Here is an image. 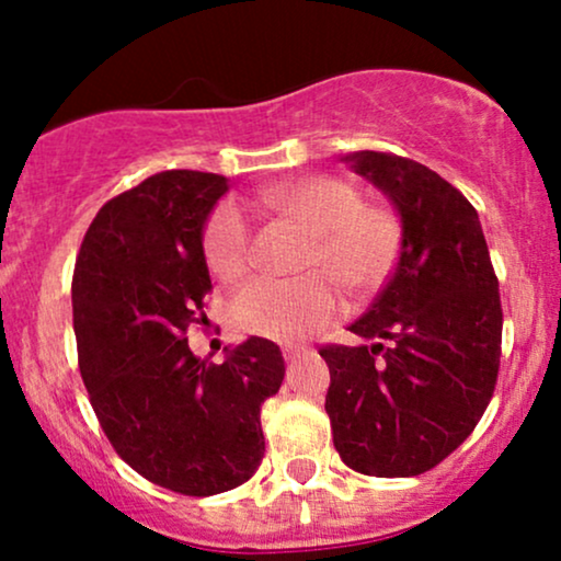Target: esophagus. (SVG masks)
Masks as SVG:
<instances>
[{
    "label": "esophagus",
    "mask_w": 561,
    "mask_h": 561,
    "mask_svg": "<svg viewBox=\"0 0 561 561\" xmlns=\"http://www.w3.org/2000/svg\"><path fill=\"white\" fill-rule=\"evenodd\" d=\"M282 353H285L287 362H295V358L306 356L308 347H306V345H285V347H282Z\"/></svg>",
    "instance_id": "obj_1"
}]
</instances>
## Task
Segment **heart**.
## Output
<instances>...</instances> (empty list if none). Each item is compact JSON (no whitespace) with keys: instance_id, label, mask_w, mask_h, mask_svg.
Instances as JSON below:
<instances>
[{"instance_id":"1","label":"heart","mask_w":561,"mask_h":561,"mask_svg":"<svg viewBox=\"0 0 561 561\" xmlns=\"http://www.w3.org/2000/svg\"><path fill=\"white\" fill-rule=\"evenodd\" d=\"M268 208L308 234L302 276H261L231 300V321L244 334L308 337L337 317V282L353 298L375 293L388 279L401 250V218L382 203H364L362 190L340 176H306L261 195ZM205 263L221 282L242 279L250 268V221L231 199L218 203L203 227ZM322 274L319 275L318 272ZM330 275L329 280L325 276Z\"/></svg>"}]
</instances>
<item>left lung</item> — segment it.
<instances>
[{
	"instance_id": "1",
	"label": "left lung",
	"mask_w": 561,
	"mask_h": 561,
	"mask_svg": "<svg viewBox=\"0 0 561 561\" xmlns=\"http://www.w3.org/2000/svg\"><path fill=\"white\" fill-rule=\"evenodd\" d=\"M345 163L392 199L401 255L351 332L321 345L327 414L347 467L414 478L440 465L485 414L501 366L499 279L472 203L416 160L353 152Z\"/></svg>"
}]
</instances>
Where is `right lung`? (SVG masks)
I'll use <instances>...</instances> for the list:
<instances>
[{
    "mask_svg": "<svg viewBox=\"0 0 561 561\" xmlns=\"http://www.w3.org/2000/svg\"><path fill=\"white\" fill-rule=\"evenodd\" d=\"M227 179L163 171L107 199L73 268V330L89 401L115 454L182 495L242 485L263 459L261 405L279 392V345L250 337L199 362L186 330L205 321L203 227Z\"/></svg>",
    "mask_w": 561,
    "mask_h": 561,
    "instance_id": "right-lung-1",
    "label": "right lung"
}]
</instances>
